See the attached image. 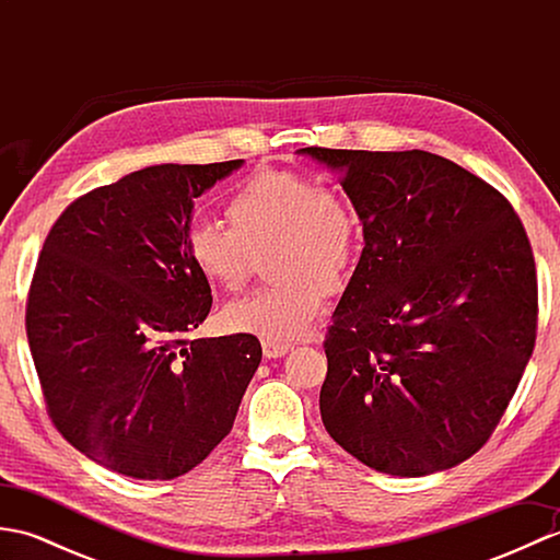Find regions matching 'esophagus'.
Instances as JSON below:
<instances>
[{
	"label": "esophagus",
	"mask_w": 560,
	"mask_h": 560,
	"mask_svg": "<svg viewBox=\"0 0 560 560\" xmlns=\"http://www.w3.org/2000/svg\"><path fill=\"white\" fill-rule=\"evenodd\" d=\"M261 351H265L267 359H281V355H287L291 351V343H269V341H265V343H261Z\"/></svg>",
	"instance_id": "obj_1"
}]
</instances>
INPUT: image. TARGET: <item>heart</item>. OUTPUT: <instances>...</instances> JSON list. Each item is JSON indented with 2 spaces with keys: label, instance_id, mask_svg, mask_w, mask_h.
I'll list each match as a JSON object with an SVG mask.
<instances>
[{
  "label": "heart",
  "instance_id": "1",
  "mask_svg": "<svg viewBox=\"0 0 560 560\" xmlns=\"http://www.w3.org/2000/svg\"><path fill=\"white\" fill-rule=\"evenodd\" d=\"M231 225L192 221L185 253L197 273L219 291H237L255 255L271 247L269 277L277 283L245 295L223 311V325L269 343H291L311 329L327 289L351 277L361 253L363 221L353 199L317 177L261 171L225 201Z\"/></svg>",
  "mask_w": 560,
  "mask_h": 560
}]
</instances>
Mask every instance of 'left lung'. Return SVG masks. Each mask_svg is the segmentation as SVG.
Listing matches in <instances>:
<instances>
[{
	"label": "left lung",
	"instance_id": "1",
	"mask_svg": "<svg viewBox=\"0 0 560 560\" xmlns=\"http://www.w3.org/2000/svg\"><path fill=\"white\" fill-rule=\"evenodd\" d=\"M361 211L365 247L325 337L335 443L425 477L491 438L537 339V267L510 201L428 151L301 149Z\"/></svg>",
	"mask_w": 560,
	"mask_h": 560
}]
</instances>
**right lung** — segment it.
I'll use <instances>...</instances> for the list:
<instances>
[{"mask_svg": "<svg viewBox=\"0 0 560 560\" xmlns=\"http://www.w3.org/2000/svg\"><path fill=\"white\" fill-rule=\"evenodd\" d=\"M241 165L129 173L71 201L43 243L26 335L47 413L125 477L165 481L205 462L261 361L253 335L189 339L211 311L185 253L195 197Z\"/></svg>", "mask_w": 560, "mask_h": 560, "instance_id": "add662e5", "label": "right lung"}]
</instances>
